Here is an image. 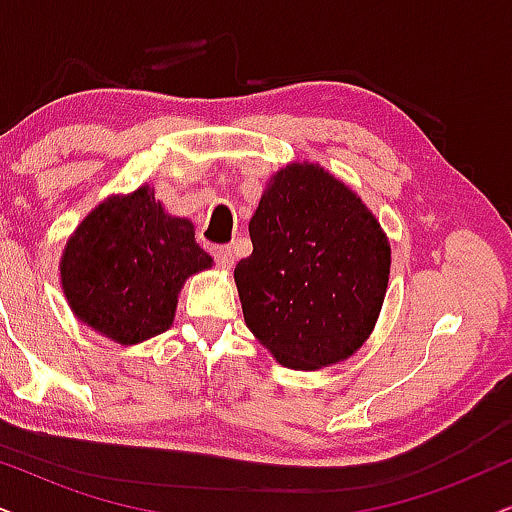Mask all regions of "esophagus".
Instances as JSON below:
<instances>
[{"mask_svg":"<svg viewBox=\"0 0 512 512\" xmlns=\"http://www.w3.org/2000/svg\"><path fill=\"white\" fill-rule=\"evenodd\" d=\"M212 257H215L219 269L234 267V248H231V245H215V248H212Z\"/></svg>","mask_w":512,"mask_h":512,"instance_id":"34e87169","label":"esophagus"}]
</instances>
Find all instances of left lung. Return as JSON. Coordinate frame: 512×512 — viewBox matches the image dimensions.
<instances>
[{"label": "left lung", "instance_id": "8db88e82", "mask_svg": "<svg viewBox=\"0 0 512 512\" xmlns=\"http://www.w3.org/2000/svg\"><path fill=\"white\" fill-rule=\"evenodd\" d=\"M234 278L243 319L278 364L314 371L371 335L390 281V241L349 186L314 163L269 179Z\"/></svg>", "mask_w": 512, "mask_h": 512}]
</instances>
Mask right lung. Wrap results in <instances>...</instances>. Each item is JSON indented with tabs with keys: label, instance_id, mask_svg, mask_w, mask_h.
<instances>
[{
	"label": "right lung",
	"instance_id": "right-lung-1",
	"mask_svg": "<svg viewBox=\"0 0 512 512\" xmlns=\"http://www.w3.org/2000/svg\"><path fill=\"white\" fill-rule=\"evenodd\" d=\"M193 224L167 215L151 186L106 198L61 257V286L73 314L118 345L165 333L184 281L210 269Z\"/></svg>",
	"mask_w": 512,
	"mask_h": 512
}]
</instances>
